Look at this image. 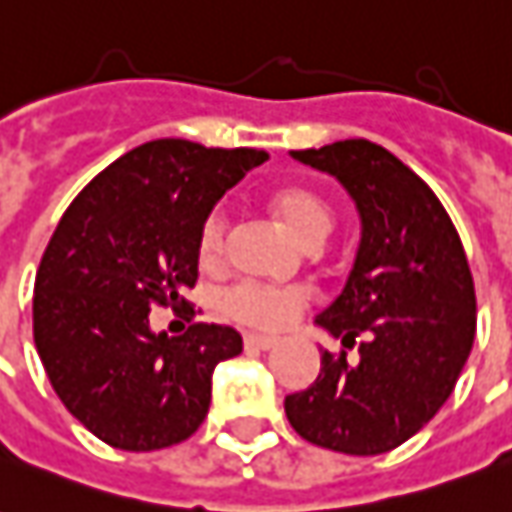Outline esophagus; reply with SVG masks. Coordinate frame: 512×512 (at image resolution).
<instances>
[{
  "label": "esophagus",
  "instance_id": "1",
  "mask_svg": "<svg viewBox=\"0 0 512 512\" xmlns=\"http://www.w3.org/2000/svg\"><path fill=\"white\" fill-rule=\"evenodd\" d=\"M278 337H262V334H245V348H253V351H270L276 348Z\"/></svg>",
  "mask_w": 512,
  "mask_h": 512
}]
</instances>
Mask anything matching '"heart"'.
<instances>
[{
    "mask_svg": "<svg viewBox=\"0 0 512 512\" xmlns=\"http://www.w3.org/2000/svg\"><path fill=\"white\" fill-rule=\"evenodd\" d=\"M270 206L278 214V220L284 222L290 234L301 239L306 248L323 245V239L334 228L329 203L306 186H281L270 195ZM222 245H225V217L222 211H211L197 234L200 264L214 267L220 262ZM303 303H306V292L298 287H264L253 281L234 284L231 290L222 292L220 298L222 312L248 329H281L301 312Z\"/></svg>",
    "mask_w": 512,
    "mask_h": 512,
    "instance_id": "b5f03b06",
    "label": "heart"
}]
</instances>
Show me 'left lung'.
Instances as JSON below:
<instances>
[{"mask_svg": "<svg viewBox=\"0 0 512 512\" xmlns=\"http://www.w3.org/2000/svg\"><path fill=\"white\" fill-rule=\"evenodd\" d=\"M329 172L362 222L343 292L315 317L359 359L320 354V373L284 401L303 440L343 454H384L446 404L477 334V295L463 242L435 192L390 150L345 139L292 150Z\"/></svg>", "mask_w": 512, "mask_h": 512, "instance_id": "1", "label": "left lung"}]
</instances>
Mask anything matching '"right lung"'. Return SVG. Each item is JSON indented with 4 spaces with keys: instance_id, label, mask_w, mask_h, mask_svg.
Returning <instances> with one entry per match:
<instances>
[{
    "instance_id": "right-lung-1",
    "label": "right lung",
    "mask_w": 512,
    "mask_h": 512,
    "mask_svg": "<svg viewBox=\"0 0 512 512\" xmlns=\"http://www.w3.org/2000/svg\"><path fill=\"white\" fill-rule=\"evenodd\" d=\"M264 150L155 139L102 169L58 222L35 273L33 337L49 382L91 435L122 451L192 438L211 373L242 354L231 326L150 329V309L186 306L197 234Z\"/></svg>"
}]
</instances>
